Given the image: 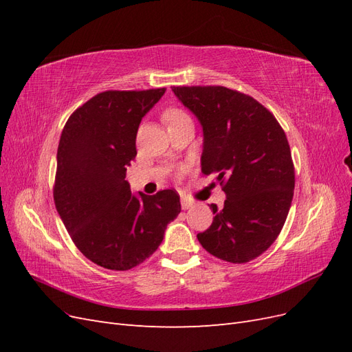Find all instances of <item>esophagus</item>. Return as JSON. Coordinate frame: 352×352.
Masks as SVG:
<instances>
[{
	"label": "esophagus",
	"instance_id": "obj_1",
	"mask_svg": "<svg viewBox=\"0 0 352 352\" xmlns=\"http://www.w3.org/2000/svg\"><path fill=\"white\" fill-rule=\"evenodd\" d=\"M192 204H194V202L190 201L189 198H182V199H180V206H182V208H184V210L190 208V207H192Z\"/></svg>",
	"mask_w": 352,
	"mask_h": 352
}]
</instances>
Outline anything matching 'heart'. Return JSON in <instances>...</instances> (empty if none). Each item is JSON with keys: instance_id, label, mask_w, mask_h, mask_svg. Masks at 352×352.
<instances>
[{"instance_id": "b5f03b06", "label": "heart", "mask_w": 352, "mask_h": 352, "mask_svg": "<svg viewBox=\"0 0 352 352\" xmlns=\"http://www.w3.org/2000/svg\"><path fill=\"white\" fill-rule=\"evenodd\" d=\"M185 116H186V114H185L182 110H179V109H168V110H166V111L163 113V120H164L166 124H170L172 122L180 119V117H185Z\"/></svg>"}]
</instances>
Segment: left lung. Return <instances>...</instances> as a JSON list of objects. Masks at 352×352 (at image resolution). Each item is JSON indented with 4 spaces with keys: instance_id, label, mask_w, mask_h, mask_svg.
<instances>
[{
    "instance_id": "1",
    "label": "left lung",
    "mask_w": 352,
    "mask_h": 352,
    "mask_svg": "<svg viewBox=\"0 0 352 352\" xmlns=\"http://www.w3.org/2000/svg\"><path fill=\"white\" fill-rule=\"evenodd\" d=\"M204 131L201 172L216 175L223 208L211 204L202 248L229 263L257 258L279 236L291 208L295 168L285 131L247 94L225 87H173Z\"/></svg>"
}]
</instances>
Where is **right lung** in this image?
<instances>
[{
    "mask_svg": "<svg viewBox=\"0 0 352 352\" xmlns=\"http://www.w3.org/2000/svg\"><path fill=\"white\" fill-rule=\"evenodd\" d=\"M164 92H100L72 113L61 132L56 208L78 250L104 269L131 270L151 257L180 212L175 189L135 197L124 180L138 127Z\"/></svg>",
    "mask_w": 352,
    "mask_h": 352,
    "instance_id": "right-lung-1",
    "label": "right lung"
}]
</instances>
